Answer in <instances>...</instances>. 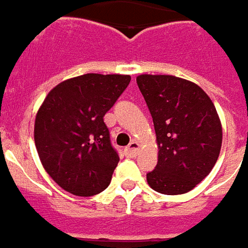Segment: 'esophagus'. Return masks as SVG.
<instances>
[{
	"label": "esophagus",
	"mask_w": 248,
	"mask_h": 248,
	"mask_svg": "<svg viewBox=\"0 0 248 248\" xmlns=\"http://www.w3.org/2000/svg\"><path fill=\"white\" fill-rule=\"evenodd\" d=\"M139 151H140V145H139L138 141H132V143L129 144L127 148H125V154H127L129 157H135V156H138Z\"/></svg>",
	"instance_id": "esophagus-1"
}]
</instances>
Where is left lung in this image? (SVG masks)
Wrapping results in <instances>:
<instances>
[{"label":"left lung","instance_id":"8db88e82","mask_svg":"<svg viewBox=\"0 0 248 248\" xmlns=\"http://www.w3.org/2000/svg\"><path fill=\"white\" fill-rule=\"evenodd\" d=\"M136 82L159 145L147 182L160 194H186L211 172L220 154L222 124L215 105L199 85L180 77L140 75Z\"/></svg>","mask_w":248,"mask_h":248}]
</instances>
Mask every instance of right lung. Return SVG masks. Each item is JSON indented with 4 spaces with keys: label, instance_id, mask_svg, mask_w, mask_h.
I'll list each match as a JSON object with an SVG mask.
<instances>
[{
    "label": "right lung",
    "instance_id": "1",
    "mask_svg": "<svg viewBox=\"0 0 248 248\" xmlns=\"http://www.w3.org/2000/svg\"><path fill=\"white\" fill-rule=\"evenodd\" d=\"M131 81L128 75L87 73L60 82L34 121V143L45 171L76 196L104 191L120 160L104 116Z\"/></svg>",
    "mask_w": 248,
    "mask_h": 248
}]
</instances>
